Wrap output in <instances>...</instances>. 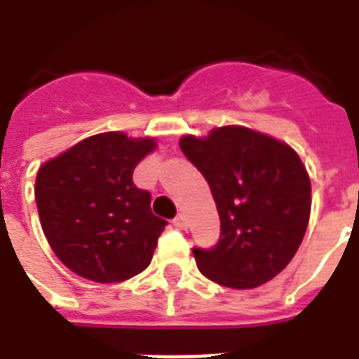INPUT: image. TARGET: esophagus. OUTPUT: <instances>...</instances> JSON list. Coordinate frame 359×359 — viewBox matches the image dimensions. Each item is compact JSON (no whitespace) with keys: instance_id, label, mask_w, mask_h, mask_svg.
Listing matches in <instances>:
<instances>
[{"instance_id":"34e87169","label":"esophagus","mask_w":359,"mask_h":359,"mask_svg":"<svg viewBox=\"0 0 359 359\" xmlns=\"http://www.w3.org/2000/svg\"><path fill=\"white\" fill-rule=\"evenodd\" d=\"M172 223H175V226H177V229H187L188 226L187 215H184V213H179L177 217L172 219Z\"/></svg>"}]
</instances>
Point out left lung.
Wrapping results in <instances>:
<instances>
[{"mask_svg":"<svg viewBox=\"0 0 359 359\" xmlns=\"http://www.w3.org/2000/svg\"><path fill=\"white\" fill-rule=\"evenodd\" d=\"M188 161L208 180L221 219L210 250L194 248L202 275L229 288L277 277L300 248L311 210V182L288 144L238 125L180 138Z\"/></svg>","mask_w":359,"mask_h":359,"instance_id":"8db88e82","label":"left lung"}]
</instances>
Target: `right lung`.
<instances>
[{"label": "right lung", "mask_w": 359, "mask_h": 359, "mask_svg": "<svg viewBox=\"0 0 359 359\" xmlns=\"http://www.w3.org/2000/svg\"><path fill=\"white\" fill-rule=\"evenodd\" d=\"M154 138L102 133L40 167L36 205L43 234L69 269L95 283H121L151 262L167 221L151 213L134 167L156 149Z\"/></svg>", "instance_id": "1"}]
</instances>
